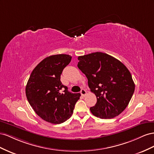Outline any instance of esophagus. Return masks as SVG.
Listing matches in <instances>:
<instances>
[{
    "mask_svg": "<svg viewBox=\"0 0 154 154\" xmlns=\"http://www.w3.org/2000/svg\"><path fill=\"white\" fill-rule=\"evenodd\" d=\"M81 95L83 96V97H85L86 95V91L85 90V89H82L81 90Z\"/></svg>",
    "mask_w": 154,
    "mask_h": 154,
    "instance_id": "obj_1",
    "label": "esophagus"
}]
</instances>
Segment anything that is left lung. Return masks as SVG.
<instances>
[{
    "label": "left lung",
    "instance_id": "1",
    "mask_svg": "<svg viewBox=\"0 0 154 154\" xmlns=\"http://www.w3.org/2000/svg\"><path fill=\"white\" fill-rule=\"evenodd\" d=\"M77 66L88 79L97 103L90 108L94 116L112 119L128 106L135 90L129 70L120 60L102 52L79 56Z\"/></svg>",
    "mask_w": 154,
    "mask_h": 154
}]
</instances>
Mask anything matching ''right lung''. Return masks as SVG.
<instances>
[{
  "mask_svg": "<svg viewBox=\"0 0 154 154\" xmlns=\"http://www.w3.org/2000/svg\"><path fill=\"white\" fill-rule=\"evenodd\" d=\"M72 57L54 55L43 59L31 73L26 95L37 115L48 122L60 124L72 116L81 94H73L60 81V75Z\"/></svg>",
  "mask_w": 154,
  "mask_h": 154,
  "instance_id": "obj_1",
  "label": "right lung"
}]
</instances>
